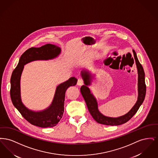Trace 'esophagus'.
<instances>
[{"mask_svg":"<svg viewBox=\"0 0 158 158\" xmlns=\"http://www.w3.org/2000/svg\"><path fill=\"white\" fill-rule=\"evenodd\" d=\"M83 83H84V82H83V80L82 79L79 78L78 80H77V85H79V86H82V85H83Z\"/></svg>","mask_w":158,"mask_h":158,"instance_id":"34e87169","label":"esophagus"}]
</instances>
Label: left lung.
<instances>
[{"label":"left lung","instance_id":"left-lung-1","mask_svg":"<svg viewBox=\"0 0 158 158\" xmlns=\"http://www.w3.org/2000/svg\"><path fill=\"white\" fill-rule=\"evenodd\" d=\"M133 52L138 72V98L135 105H134V106L127 114H125L124 115L117 118H111L104 116L100 113L98 110L96 99L94 98L93 95L90 93V89L87 86L88 85H90L92 76L90 74L86 71L81 72V75L84 80L85 85L81 86V92L85 101L91 115L98 123L107 126H118L126 123L134 116V115L138 111L140 105L143 103L146 91V86L144 81V72L142 64L140 63L137 59L135 50H133Z\"/></svg>","mask_w":158,"mask_h":158}]
</instances>
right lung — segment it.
<instances>
[{"mask_svg":"<svg viewBox=\"0 0 158 158\" xmlns=\"http://www.w3.org/2000/svg\"><path fill=\"white\" fill-rule=\"evenodd\" d=\"M61 52L60 47L47 44L38 48L31 47L21 55L19 63L14 70L10 78V95L12 102L23 117L30 123L40 127H52L60 121L64 112L66 90L69 86H75L77 79L70 77L59 85L56 90L53 102L45 110L34 112L29 110L23 104L20 94V79L24 65L37 60H48L56 57Z\"/></svg>","mask_w":158,"mask_h":158,"instance_id":"add662e5","label":"right lung"}]
</instances>
